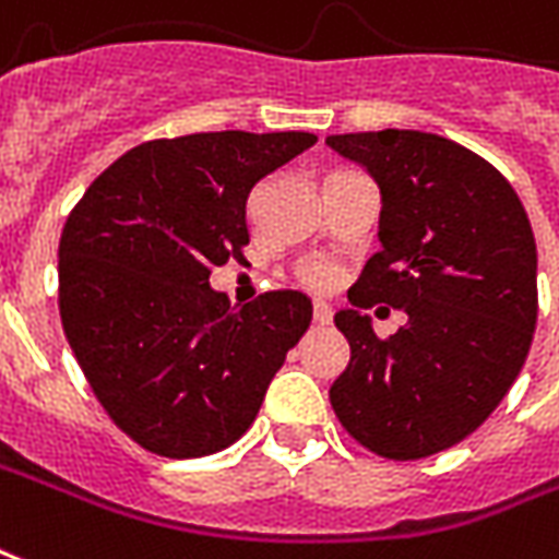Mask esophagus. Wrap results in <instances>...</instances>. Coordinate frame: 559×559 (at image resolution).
<instances>
[{
    "label": "esophagus",
    "instance_id": "1",
    "mask_svg": "<svg viewBox=\"0 0 559 559\" xmlns=\"http://www.w3.org/2000/svg\"><path fill=\"white\" fill-rule=\"evenodd\" d=\"M313 320L320 322V325H329L332 322V305L329 301H317L313 305Z\"/></svg>",
    "mask_w": 559,
    "mask_h": 559
}]
</instances>
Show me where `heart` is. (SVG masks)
<instances>
[{"label": "heart", "mask_w": 559, "mask_h": 559, "mask_svg": "<svg viewBox=\"0 0 559 559\" xmlns=\"http://www.w3.org/2000/svg\"><path fill=\"white\" fill-rule=\"evenodd\" d=\"M301 281L317 287V290H322V287H329L334 281V269L329 263H311V266L301 269Z\"/></svg>", "instance_id": "1"}]
</instances>
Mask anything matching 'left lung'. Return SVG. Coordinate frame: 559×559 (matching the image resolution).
Segmentation results:
<instances>
[{
	"label": "left lung",
	"instance_id": "8db88e82",
	"mask_svg": "<svg viewBox=\"0 0 559 559\" xmlns=\"http://www.w3.org/2000/svg\"><path fill=\"white\" fill-rule=\"evenodd\" d=\"M325 144L382 192L379 242L334 313L349 364L329 400L349 436L384 459H424L468 438L522 373L536 329V242L515 189L444 135L346 132ZM373 300L409 320L376 338Z\"/></svg>",
	"mask_w": 559,
	"mask_h": 559
}]
</instances>
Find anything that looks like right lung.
<instances>
[{
  "label": "right lung",
  "mask_w": 559,
  "mask_h": 559,
  "mask_svg": "<svg viewBox=\"0 0 559 559\" xmlns=\"http://www.w3.org/2000/svg\"><path fill=\"white\" fill-rule=\"evenodd\" d=\"M313 132H195L115 159L59 242L61 325L115 427L156 456L230 448L311 325L299 290L234 311L210 272L242 258L254 186Z\"/></svg>",
  "instance_id": "add662e5"
}]
</instances>
